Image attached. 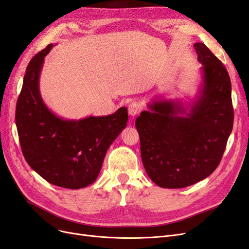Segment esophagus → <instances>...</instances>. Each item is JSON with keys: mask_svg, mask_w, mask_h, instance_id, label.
Segmentation results:
<instances>
[{"mask_svg": "<svg viewBox=\"0 0 249 249\" xmlns=\"http://www.w3.org/2000/svg\"><path fill=\"white\" fill-rule=\"evenodd\" d=\"M141 110H142V104L139 102H131L129 106H128V113H129L131 117L139 115Z\"/></svg>", "mask_w": 249, "mask_h": 249, "instance_id": "34e87169", "label": "esophagus"}]
</instances>
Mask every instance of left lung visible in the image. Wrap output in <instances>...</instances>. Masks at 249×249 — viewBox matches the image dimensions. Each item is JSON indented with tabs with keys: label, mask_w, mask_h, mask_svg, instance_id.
<instances>
[{
	"label": "left lung",
	"mask_w": 249,
	"mask_h": 249,
	"mask_svg": "<svg viewBox=\"0 0 249 249\" xmlns=\"http://www.w3.org/2000/svg\"><path fill=\"white\" fill-rule=\"evenodd\" d=\"M203 84L190 108L154 100L135 120L143 167L158 186L183 188L218 166L234 123L230 75L204 43H195Z\"/></svg>",
	"instance_id": "left-lung-1"
}]
</instances>
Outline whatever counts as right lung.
<instances>
[{
  "instance_id": "add662e5",
  "label": "right lung",
  "mask_w": 249,
  "mask_h": 249,
  "mask_svg": "<svg viewBox=\"0 0 249 249\" xmlns=\"http://www.w3.org/2000/svg\"><path fill=\"white\" fill-rule=\"evenodd\" d=\"M49 44L29 63L15 110L18 138L28 164L49 183L83 188L97 179L104 156L128 121L127 108L106 117L64 120L47 108L39 76Z\"/></svg>"
}]
</instances>
